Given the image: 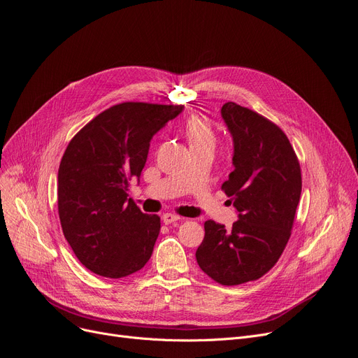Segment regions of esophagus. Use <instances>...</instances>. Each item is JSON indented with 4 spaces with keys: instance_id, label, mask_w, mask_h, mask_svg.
Segmentation results:
<instances>
[{
    "instance_id": "1",
    "label": "esophagus",
    "mask_w": 358,
    "mask_h": 358,
    "mask_svg": "<svg viewBox=\"0 0 358 358\" xmlns=\"http://www.w3.org/2000/svg\"><path fill=\"white\" fill-rule=\"evenodd\" d=\"M181 217L178 216V215H176V213H164L162 215V221H164V224H173V222H177V221H180Z\"/></svg>"
}]
</instances>
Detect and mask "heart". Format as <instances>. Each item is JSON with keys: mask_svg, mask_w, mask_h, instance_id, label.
I'll return each mask as SVG.
<instances>
[{"mask_svg": "<svg viewBox=\"0 0 358 358\" xmlns=\"http://www.w3.org/2000/svg\"><path fill=\"white\" fill-rule=\"evenodd\" d=\"M190 149H213L216 145V133L210 121L201 115H192L184 126Z\"/></svg>", "mask_w": 358, "mask_h": 358, "instance_id": "obj_1", "label": "heart"}]
</instances>
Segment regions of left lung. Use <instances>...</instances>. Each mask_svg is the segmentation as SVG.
<instances>
[{
  "instance_id": "left-lung-1",
  "label": "left lung",
  "mask_w": 358,
  "mask_h": 358,
  "mask_svg": "<svg viewBox=\"0 0 358 358\" xmlns=\"http://www.w3.org/2000/svg\"><path fill=\"white\" fill-rule=\"evenodd\" d=\"M234 143V169L222 184L238 212L231 229L205 222L196 252L200 269L222 285L265 275L289 240L301 194V169L288 137L276 124L234 102L221 108Z\"/></svg>"
}]
</instances>
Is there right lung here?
I'll list each match as a JSON object with an SVG mask.
<instances>
[{"mask_svg": "<svg viewBox=\"0 0 358 358\" xmlns=\"http://www.w3.org/2000/svg\"><path fill=\"white\" fill-rule=\"evenodd\" d=\"M182 105L122 102L77 133L58 169V215L76 257L93 273L122 278L150 259L161 229L158 215L127 199L141 180L152 137Z\"/></svg>", "mask_w": 358, "mask_h": 358, "instance_id": "right-lung-1", "label": "right lung"}]
</instances>
